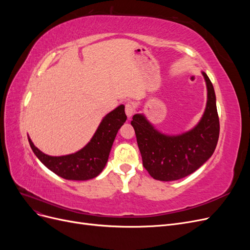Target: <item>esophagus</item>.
<instances>
[{
    "mask_svg": "<svg viewBox=\"0 0 250 250\" xmlns=\"http://www.w3.org/2000/svg\"><path fill=\"white\" fill-rule=\"evenodd\" d=\"M134 106H133V104L132 103H126V105H125V112H126V116L128 117V118H131L133 115H134Z\"/></svg>",
    "mask_w": 250,
    "mask_h": 250,
    "instance_id": "1",
    "label": "esophagus"
}]
</instances>
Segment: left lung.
Instances as JSON below:
<instances>
[{
    "label": "left lung",
    "instance_id": "obj_1",
    "mask_svg": "<svg viewBox=\"0 0 250 250\" xmlns=\"http://www.w3.org/2000/svg\"><path fill=\"white\" fill-rule=\"evenodd\" d=\"M201 73L208 90L207 106L192 129L170 135L157 130L143 113L132 117L143 166L156 180L172 181L190 175L208 162L216 149L220 131L216 95L208 75Z\"/></svg>",
    "mask_w": 250,
    "mask_h": 250
}]
</instances>
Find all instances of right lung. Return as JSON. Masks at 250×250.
<instances>
[{"mask_svg":"<svg viewBox=\"0 0 250 250\" xmlns=\"http://www.w3.org/2000/svg\"><path fill=\"white\" fill-rule=\"evenodd\" d=\"M124 105H120L105 116L98 126L93 138L79 151L62 156H51L34 146L28 137V141L36 157L46 167L67 180H88L97 177L102 172L119 129L127 117Z\"/></svg>","mask_w":250,"mask_h":250,"instance_id":"obj_1","label":"right lung"}]
</instances>
